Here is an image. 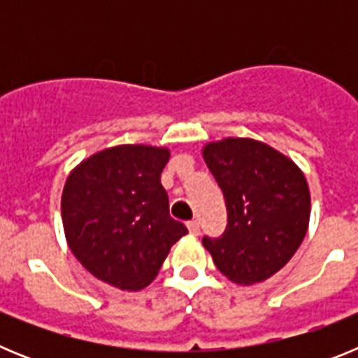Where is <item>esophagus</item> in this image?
I'll list each match as a JSON object with an SVG mask.
<instances>
[{"label": "esophagus", "instance_id": "1", "mask_svg": "<svg viewBox=\"0 0 358 358\" xmlns=\"http://www.w3.org/2000/svg\"><path fill=\"white\" fill-rule=\"evenodd\" d=\"M188 231H189V235L197 236L199 233H201V224H199V220H189Z\"/></svg>", "mask_w": 358, "mask_h": 358}]
</instances>
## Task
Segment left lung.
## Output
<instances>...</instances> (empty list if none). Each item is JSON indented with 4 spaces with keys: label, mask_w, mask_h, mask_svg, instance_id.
<instances>
[{
    "label": "left lung",
    "mask_w": 358,
    "mask_h": 358,
    "mask_svg": "<svg viewBox=\"0 0 358 358\" xmlns=\"http://www.w3.org/2000/svg\"><path fill=\"white\" fill-rule=\"evenodd\" d=\"M222 189L227 226L202 238L227 280L252 285L268 280L301 245L310 220L305 173L290 157L251 138H226L202 148Z\"/></svg>",
    "instance_id": "left-lung-1"
}]
</instances>
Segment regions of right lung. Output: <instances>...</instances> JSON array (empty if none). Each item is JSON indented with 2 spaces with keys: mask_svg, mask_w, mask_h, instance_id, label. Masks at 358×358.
Here are the masks:
<instances>
[{
  "mask_svg": "<svg viewBox=\"0 0 358 358\" xmlns=\"http://www.w3.org/2000/svg\"><path fill=\"white\" fill-rule=\"evenodd\" d=\"M169 159L164 147L118 145L69 172L61 199L66 240L75 258L103 283L143 289L188 233L170 217L161 185Z\"/></svg>",
  "mask_w": 358,
  "mask_h": 358,
  "instance_id": "1",
  "label": "right lung"
}]
</instances>
